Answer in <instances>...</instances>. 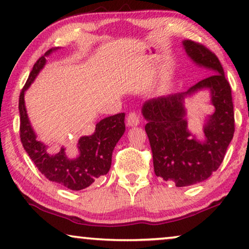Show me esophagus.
Wrapping results in <instances>:
<instances>
[{
	"instance_id": "1",
	"label": "esophagus",
	"mask_w": 249,
	"mask_h": 249,
	"mask_svg": "<svg viewBox=\"0 0 249 249\" xmlns=\"http://www.w3.org/2000/svg\"><path fill=\"white\" fill-rule=\"evenodd\" d=\"M126 123H127L128 126H138L140 124V116L136 113H129L127 118H126Z\"/></svg>"
}]
</instances>
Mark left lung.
I'll use <instances>...</instances> for the list:
<instances>
[{
	"label": "left lung",
	"instance_id": "8db88e82",
	"mask_svg": "<svg viewBox=\"0 0 249 249\" xmlns=\"http://www.w3.org/2000/svg\"><path fill=\"white\" fill-rule=\"evenodd\" d=\"M183 46L196 65L214 74L197 82L186 92L153 98L142 106V115L148 121L145 132L151 145L155 173L166 181H174L177 187L208 179L223 161L234 132L231 88L221 63L201 44L184 40ZM203 89L210 91L215 111L207 118L202 142L187 127L183 103L187 96Z\"/></svg>",
	"mask_w": 249,
	"mask_h": 249
}]
</instances>
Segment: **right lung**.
Here are the masks:
<instances>
[{"label":"right lung","mask_w":249,"mask_h":249,"mask_svg":"<svg viewBox=\"0 0 249 249\" xmlns=\"http://www.w3.org/2000/svg\"><path fill=\"white\" fill-rule=\"evenodd\" d=\"M56 50L57 48H52L38 59L21 90L19 98L20 138L28 156L48 180L55 181L72 191H81L109 171L114 148L125 132V114L121 113L104 118L97 123L93 134L81 136L78 142L79 153L75 158L68 157L64 146L55 155L48 152L47 145L38 141L31 126L24 105V93L46 64V56Z\"/></svg>","instance_id":"obj_1"}]
</instances>
